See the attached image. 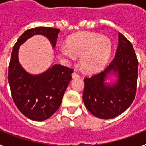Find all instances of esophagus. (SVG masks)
Masks as SVG:
<instances>
[{
    "label": "esophagus",
    "mask_w": 146,
    "mask_h": 146,
    "mask_svg": "<svg viewBox=\"0 0 146 146\" xmlns=\"http://www.w3.org/2000/svg\"><path fill=\"white\" fill-rule=\"evenodd\" d=\"M72 78H78V77H80L79 74H77V72H75L72 73Z\"/></svg>",
    "instance_id": "obj_1"
}]
</instances>
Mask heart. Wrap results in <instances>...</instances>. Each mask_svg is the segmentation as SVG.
<instances>
[{
    "label": "heart",
    "instance_id": "b5f03b06",
    "mask_svg": "<svg viewBox=\"0 0 146 146\" xmlns=\"http://www.w3.org/2000/svg\"><path fill=\"white\" fill-rule=\"evenodd\" d=\"M111 40L106 36L92 32H80L66 40V45L58 49L59 57L65 60L80 56L82 68L88 72L102 70L112 54Z\"/></svg>",
    "mask_w": 146,
    "mask_h": 146
}]
</instances>
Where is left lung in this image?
<instances>
[{"instance_id":"8db88e82","label":"left lung","mask_w":146,"mask_h":146,"mask_svg":"<svg viewBox=\"0 0 146 146\" xmlns=\"http://www.w3.org/2000/svg\"><path fill=\"white\" fill-rule=\"evenodd\" d=\"M137 74L138 61L133 46L119 33L113 61L103 72L84 79L82 99L88 110L102 119H110L123 113L135 97ZM112 76L116 77L115 81L109 79Z\"/></svg>"}]
</instances>
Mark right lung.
<instances>
[{
	"mask_svg": "<svg viewBox=\"0 0 146 146\" xmlns=\"http://www.w3.org/2000/svg\"><path fill=\"white\" fill-rule=\"evenodd\" d=\"M59 32L58 28L47 27L27 30L19 37L11 52L8 81L12 99L19 110L33 121H45L57 111L72 80L73 70L60 64H54L41 74H30L20 64L19 49L20 45L34 35L47 37L54 48Z\"/></svg>",
	"mask_w": 146,
	"mask_h": 146,
	"instance_id": "1",
	"label": "right lung"
}]
</instances>
